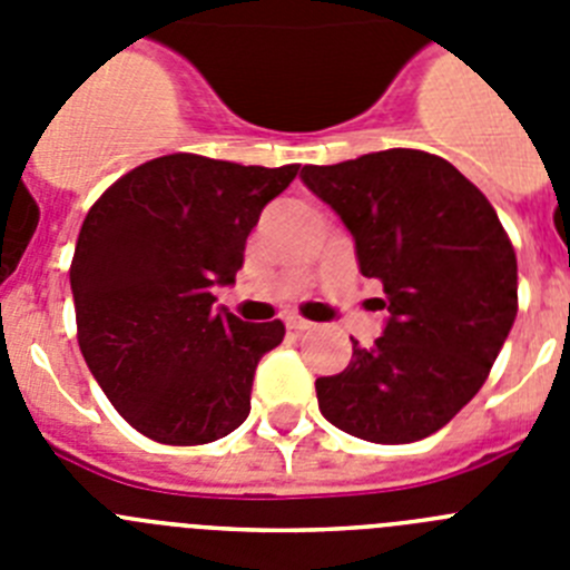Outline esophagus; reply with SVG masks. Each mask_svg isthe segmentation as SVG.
Returning <instances> with one entry per match:
<instances>
[{
  "label": "esophagus",
  "instance_id": "esophagus-1",
  "mask_svg": "<svg viewBox=\"0 0 570 570\" xmlns=\"http://www.w3.org/2000/svg\"><path fill=\"white\" fill-rule=\"evenodd\" d=\"M285 325H288L291 331H311V328H314V322L305 320V316H299V314H291L288 320H285Z\"/></svg>",
  "mask_w": 570,
  "mask_h": 570
}]
</instances>
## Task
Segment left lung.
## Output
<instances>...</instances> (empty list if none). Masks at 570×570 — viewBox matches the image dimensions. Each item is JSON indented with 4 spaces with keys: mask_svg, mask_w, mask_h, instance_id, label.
Here are the masks:
<instances>
[{
    "mask_svg": "<svg viewBox=\"0 0 570 570\" xmlns=\"http://www.w3.org/2000/svg\"><path fill=\"white\" fill-rule=\"evenodd\" d=\"M302 183L340 214L360 271L380 279L385 331L316 380L322 416L380 445L440 431L476 396L517 320V254L480 188L425 150L305 165Z\"/></svg>",
    "mask_w": 570,
    "mask_h": 570,
    "instance_id": "obj_1",
    "label": "left lung"
}]
</instances>
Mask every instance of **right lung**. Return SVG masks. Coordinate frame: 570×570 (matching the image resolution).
Masks as SVG:
<instances>
[{
  "instance_id": "obj_1",
  "label": "right lung",
  "mask_w": 570,
  "mask_h": 570,
  "mask_svg": "<svg viewBox=\"0 0 570 570\" xmlns=\"http://www.w3.org/2000/svg\"><path fill=\"white\" fill-rule=\"evenodd\" d=\"M296 170L168 154L85 216L70 262L79 351L148 440L205 445L248 420L254 371L285 325L216 308L214 285H234L262 208Z\"/></svg>"
}]
</instances>
